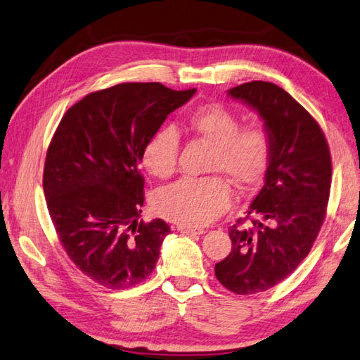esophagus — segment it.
<instances>
[{
    "label": "esophagus",
    "instance_id": "esophagus-1",
    "mask_svg": "<svg viewBox=\"0 0 360 360\" xmlns=\"http://www.w3.org/2000/svg\"><path fill=\"white\" fill-rule=\"evenodd\" d=\"M177 229H179V233H181V234H186V236H202V234H205V229H202V228H189V226H177Z\"/></svg>",
    "mask_w": 360,
    "mask_h": 360
}]
</instances>
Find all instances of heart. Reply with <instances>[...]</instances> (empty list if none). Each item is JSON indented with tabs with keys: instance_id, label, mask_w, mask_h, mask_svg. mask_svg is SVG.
Masks as SVG:
<instances>
[{
	"instance_id": "1",
	"label": "heart",
	"mask_w": 360,
	"mask_h": 360,
	"mask_svg": "<svg viewBox=\"0 0 360 360\" xmlns=\"http://www.w3.org/2000/svg\"><path fill=\"white\" fill-rule=\"evenodd\" d=\"M188 124L214 146L210 171L221 172L237 188L248 189L265 177L271 160V137L265 126L248 124L221 105H205L189 114ZM179 132L163 126L150 134L141 149V165L157 179H167L177 167ZM231 205V189L221 177L183 179L160 189L154 210L162 217L197 228L211 223Z\"/></svg>"
}]
</instances>
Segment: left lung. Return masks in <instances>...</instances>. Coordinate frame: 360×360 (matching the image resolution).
Masks as SVG:
<instances>
[{"instance_id":"obj_1","label":"left lung","mask_w":360,"mask_h":360,"mask_svg":"<svg viewBox=\"0 0 360 360\" xmlns=\"http://www.w3.org/2000/svg\"><path fill=\"white\" fill-rule=\"evenodd\" d=\"M255 110L271 137L265 185L229 228L233 250L215 265L217 281L236 294L273 288L300 265L325 220L331 188L328 143L308 110L282 87L251 82L228 91Z\"/></svg>"}]
</instances>
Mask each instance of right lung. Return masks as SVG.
Listing matches in <instances>:
<instances>
[{"instance_id":"add662e5","label":"right lung","mask_w":360,"mask_h":360,"mask_svg":"<svg viewBox=\"0 0 360 360\" xmlns=\"http://www.w3.org/2000/svg\"><path fill=\"white\" fill-rule=\"evenodd\" d=\"M197 89L122 83L68 109L47 149V210L70 260L110 290L132 288L153 273L165 237L162 219H140L141 149Z\"/></svg>"}]
</instances>
